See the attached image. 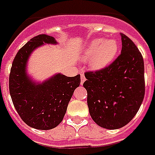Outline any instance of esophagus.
Returning <instances> with one entry per match:
<instances>
[{
    "label": "esophagus",
    "instance_id": "esophagus-1",
    "mask_svg": "<svg viewBox=\"0 0 155 155\" xmlns=\"http://www.w3.org/2000/svg\"><path fill=\"white\" fill-rule=\"evenodd\" d=\"M81 84H84V81H85V77H84V74H83V73H82V72H81Z\"/></svg>",
    "mask_w": 155,
    "mask_h": 155
}]
</instances>
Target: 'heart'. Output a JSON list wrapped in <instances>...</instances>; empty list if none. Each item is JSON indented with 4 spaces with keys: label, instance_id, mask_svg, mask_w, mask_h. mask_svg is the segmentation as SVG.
Here are the masks:
<instances>
[{
    "label": "heart",
    "instance_id": "obj_1",
    "mask_svg": "<svg viewBox=\"0 0 155 155\" xmlns=\"http://www.w3.org/2000/svg\"><path fill=\"white\" fill-rule=\"evenodd\" d=\"M119 50L115 40L95 39L88 45L84 51V57L91 59L90 65L93 70H102L114 61Z\"/></svg>",
    "mask_w": 155,
    "mask_h": 155
}]
</instances>
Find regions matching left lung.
I'll use <instances>...</instances> for the list:
<instances>
[{
  "mask_svg": "<svg viewBox=\"0 0 155 155\" xmlns=\"http://www.w3.org/2000/svg\"><path fill=\"white\" fill-rule=\"evenodd\" d=\"M121 53L100 71L84 73L83 86L92 120L108 130L122 128L136 114L144 97V64L142 54L128 36L120 34Z\"/></svg>",
  "mask_w": 155,
  "mask_h": 155,
  "instance_id": "left-lung-1",
  "label": "left lung"
}]
</instances>
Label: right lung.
<instances>
[{"instance_id": "obj_1", "label": "right lung", "mask_w": 155, "mask_h": 155, "mask_svg": "<svg viewBox=\"0 0 155 155\" xmlns=\"http://www.w3.org/2000/svg\"><path fill=\"white\" fill-rule=\"evenodd\" d=\"M44 44H57L51 35H36L21 48L12 63L9 90L12 102L27 125L42 130L55 128L63 120L81 75L67 77L56 74L42 83H35L26 73V64L35 49Z\"/></svg>"}]
</instances>
